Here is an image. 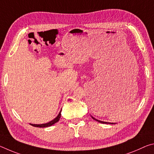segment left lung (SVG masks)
I'll return each mask as SVG.
<instances>
[{
    "label": "left lung",
    "instance_id": "left-lung-1",
    "mask_svg": "<svg viewBox=\"0 0 154 154\" xmlns=\"http://www.w3.org/2000/svg\"><path fill=\"white\" fill-rule=\"evenodd\" d=\"M92 119H95L96 121H97V122H100V123H102V124H111V123H108V122H103V121H100V120H98V119H95L94 118H93V117H92ZM111 124H113V123H111Z\"/></svg>",
    "mask_w": 154,
    "mask_h": 154
}]
</instances>
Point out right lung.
<instances>
[{"label": "right lung", "instance_id": "right-lung-1", "mask_svg": "<svg viewBox=\"0 0 154 154\" xmlns=\"http://www.w3.org/2000/svg\"><path fill=\"white\" fill-rule=\"evenodd\" d=\"M62 111V110H61ZM61 111L60 112L59 114L58 115V116L56 117V118L53 119V120L48 122V123L47 124H30V125H32V126H35V127H38V128H45V127H49V126H51V125L54 124L56 122H58L59 121L60 118V116H61Z\"/></svg>", "mask_w": 154, "mask_h": 154}]
</instances>
